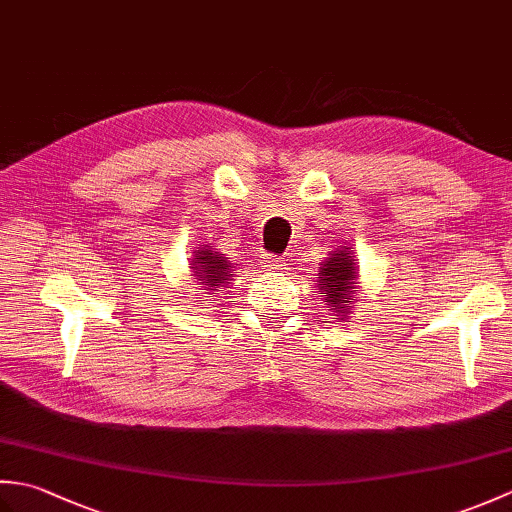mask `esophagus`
<instances>
[{
    "instance_id": "esophagus-1",
    "label": "esophagus",
    "mask_w": 512,
    "mask_h": 512,
    "mask_svg": "<svg viewBox=\"0 0 512 512\" xmlns=\"http://www.w3.org/2000/svg\"><path fill=\"white\" fill-rule=\"evenodd\" d=\"M264 264L270 268V270H286V257H279V255H266L264 257Z\"/></svg>"
}]
</instances>
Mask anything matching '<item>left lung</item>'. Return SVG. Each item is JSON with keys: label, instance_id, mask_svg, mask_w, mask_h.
<instances>
[{"label": "left lung", "instance_id": "1", "mask_svg": "<svg viewBox=\"0 0 512 512\" xmlns=\"http://www.w3.org/2000/svg\"><path fill=\"white\" fill-rule=\"evenodd\" d=\"M356 268L350 259V250H334L332 257L325 259L319 270V295L328 301V306L336 317H345L350 310V295L354 297Z\"/></svg>", "mask_w": 512, "mask_h": 512}]
</instances>
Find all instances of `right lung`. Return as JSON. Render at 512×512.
<instances>
[{
	"mask_svg": "<svg viewBox=\"0 0 512 512\" xmlns=\"http://www.w3.org/2000/svg\"><path fill=\"white\" fill-rule=\"evenodd\" d=\"M191 268L195 273V279H198L195 286H200L198 290H204V297H217V292L224 288V284H231L233 266L228 264V259L217 253V250H198Z\"/></svg>",
	"mask_w": 512,
	"mask_h": 512,
	"instance_id": "add662e5",
	"label": "right lung"
}]
</instances>
